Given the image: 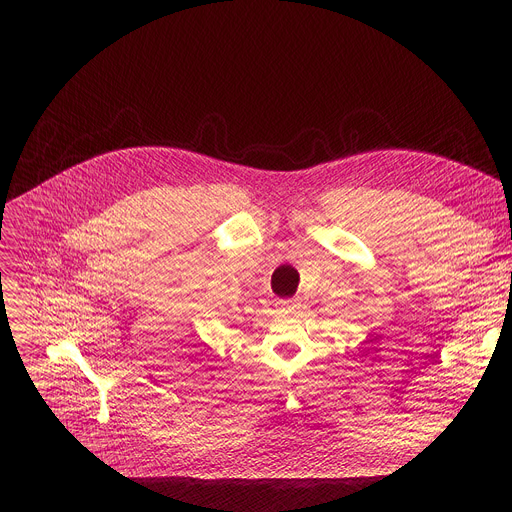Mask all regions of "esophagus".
Wrapping results in <instances>:
<instances>
[{
	"mask_svg": "<svg viewBox=\"0 0 512 512\" xmlns=\"http://www.w3.org/2000/svg\"><path fill=\"white\" fill-rule=\"evenodd\" d=\"M291 308H294V300H281V302H279V310L289 312Z\"/></svg>",
	"mask_w": 512,
	"mask_h": 512,
	"instance_id": "esophagus-1",
	"label": "esophagus"
}]
</instances>
